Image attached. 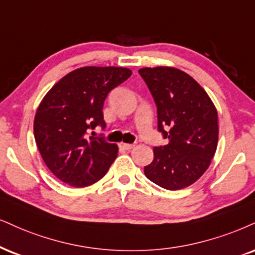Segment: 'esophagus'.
Wrapping results in <instances>:
<instances>
[{"instance_id":"1","label":"esophagus","mask_w":255,"mask_h":255,"mask_svg":"<svg viewBox=\"0 0 255 255\" xmlns=\"http://www.w3.org/2000/svg\"><path fill=\"white\" fill-rule=\"evenodd\" d=\"M119 146H121L122 149H124V150H131V149H133V147H134V144L121 143V144H119Z\"/></svg>"}]
</instances>
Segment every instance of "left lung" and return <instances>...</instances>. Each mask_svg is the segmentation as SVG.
<instances>
[{
	"mask_svg": "<svg viewBox=\"0 0 255 255\" xmlns=\"http://www.w3.org/2000/svg\"><path fill=\"white\" fill-rule=\"evenodd\" d=\"M138 72L155 99L158 130L168 138L166 145L153 147V161L144 174L164 189H183L212 163L218 147V111L203 87L178 68L157 66Z\"/></svg>",
	"mask_w": 255,
	"mask_h": 255,
	"instance_id": "8db88e82",
	"label": "left lung"
}]
</instances>
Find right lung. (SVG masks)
<instances>
[{
  "instance_id": "1",
  "label": "right lung",
  "mask_w": 255,
  "mask_h": 255,
  "mask_svg": "<svg viewBox=\"0 0 255 255\" xmlns=\"http://www.w3.org/2000/svg\"><path fill=\"white\" fill-rule=\"evenodd\" d=\"M132 71L125 67H87L70 72L41 100L34 118V137L47 168L74 188L105 176L118 155V145L91 136L87 128L106 127L103 106L109 92Z\"/></svg>"
}]
</instances>
